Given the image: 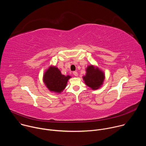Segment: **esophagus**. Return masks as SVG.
<instances>
[{"instance_id": "esophagus-1", "label": "esophagus", "mask_w": 146, "mask_h": 146, "mask_svg": "<svg viewBox=\"0 0 146 146\" xmlns=\"http://www.w3.org/2000/svg\"><path fill=\"white\" fill-rule=\"evenodd\" d=\"M73 74L75 76H78V73H77V72H76V71L73 72Z\"/></svg>"}]
</instances>
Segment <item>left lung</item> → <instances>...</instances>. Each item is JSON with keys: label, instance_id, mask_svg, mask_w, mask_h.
<instances>
[{"label": "left lung", "instance_id": "8db88e82", "mask_svg": "<svg viewBox=\"0 0 146 146\" xmlns=\"http://www.w3.org/2000/svg\"><path fill=\"white\" fill-rule=\"evenodd\" d=\"M86 71V75L83 77L86 84L92 90L98 89L105 78L104 73L98 68L95 69L92 65L88 66Z\"/></svg>", "mask_w": 146, "mask_h": 146}]
</instances>
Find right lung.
<instances>
[{
	"mask_svg": "<svg viewBox=\"0 0 146 146\" xmlns=\"http://www.w3.org/2000/svg\"><path fill=\"white\" fill-rule=\"evenodd\" d=\"M70 78L69 76L62 74L57 68L51 66L44 73L43 80L50 91L60 92L66 87Z\"/></svg>",
	"mask_w": 146,
	"mask_h": 146,
	"instance_id": "1",
	"label": "right lung"
}]
</instances>
